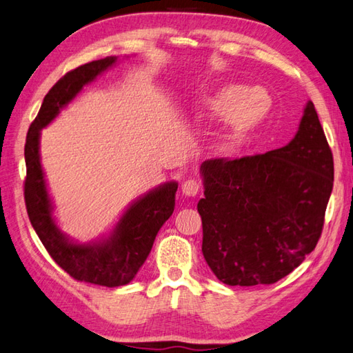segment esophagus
I'll use <instances>...</instances> for the list:
<instances>
[{"mask_svg": "<svg viewBox=\"0 0 353 353\" xmlns=\"http://www.w3.org/2000/svg\"><path fill=\"white\" fill-rule=\"evenodd\" d=\"M200 182H196L195 179H188L183 182L182 185V192L186 195V196H195L196 194L200 192Z\"/></svg>", "mask_w": 353, "mask_h": 353, "instance_id": "esophagus-1", "label": "esophagus"}]
</instances>
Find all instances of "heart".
<instances>
[{
  "instance_id": "b5f03b06",
  "label": "heart",
  "mask_w": 353,
  "mask_h": 353,
  "mask_svg": "<svg viewBox=\"0 0 353 353\" xmlns=\"http://www.w3.org/2000/svg\"><path fill=\"white\" fill-rule=\"evenodd\" d=\"M199 106L224 116V125L212 139L210 150L219 157H230L242 149L252 130L265 119L270 99L260 88L228 84L201 97Z\"/></svg>"
}]
</instances>
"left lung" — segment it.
<instances>
[{"mask_svg": "<svg viewBox=\"0 0 353 353\" xmlns=\"http://www.w3.org/2000/svg\"><path fill=\"white\" fill-rule=\"evenodd\" d=\"M203 256L227 285L274 284L316 248L334 183V159L314 105L281 149L200 167Z\"/></svg>", "mask_w": 353, "mask_h": 353, "instance_id": "left-lung-1", "label": "left lung"}]
</instances>
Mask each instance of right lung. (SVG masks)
Returning a JSON list of instances; mask_svg holds the SVG:
<instances>
[{"label":"right lung","mask_w":353,"mask_h":353,"mask_svg":"<svg viewBox=\"0 0 353 353\" xmlns=\"http://www.w3.org/2000/svg\"><path fill=\"white\" fill-rule=\"evenodd\" d=\"M117 61V57H106L65 73L45 96L26 141L27 177L23 195L32 228L49 256L72 278L105 288H119L134 280L150 254L159 228L173 215L177 182L173 180L159 185L137 199L123 212L108 236L79 243L65 236L55 223L39 149L40 130L75 99L84 85L93 83Z\"/></svg>","instance_id":"right-lung-1"}]
</instances>
